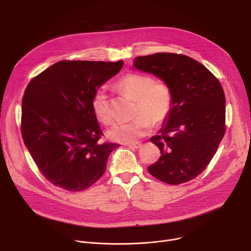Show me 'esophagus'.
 <instances>
[{
  "mask_svg": "<svg viewBox=\"0 0 251 251\" xmlns=\"http://www.w3.org/2000/svg\"><path fill=\"white\" fill-rule=\"evenodd\" d=\"M128 147L132 148V149H139L142 147V144L141 143H132V144H129Z\"/></svg>",
  "mask_w": 251,
  "mask_h": 251,
  "instance_id": "34e87169",
  "label": "esophagus"
}]
</instances>
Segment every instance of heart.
Masks as SVG:
<instances>
[{
  "mask_svg": "<svg viewBox=\"0 0 251 251\" xmlns=\"http://www.w3.org/2000/svg\"><path fill=\"white\" fill-rule=\"evenodd\" d=\"M117 87L136 100V118L130 122L113 125L107 131L110 140L122 143L134 142L149 134L153 121L160 123L168 116L172 106V92L166 83L155 82L149 75L128 74L118 80ZM92 109L100 122L111 123L113 115L108 96L103 88L93 94Z\"/></svg>",
  "mask_w": 251,
  "mask_h": 251,
  "instance_id": "obj_1",
  "label": "heart"
}]
</instances>
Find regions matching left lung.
<instances>
[{
	"label": "left lung",
	"instance_id": "left-lung-1",
	"mask_svg": "<svg viewBox=\"0 0 251 251\" xmlns=\"http://www.w3.org/2000/svg\"><path fill=\"white\" fill-rule=\"evenodd\" d=\"M133 65L163 80L172 92L170 112L150 139L162 156L148 171L170 185L189 182L206 168L224 138V89L205 66L187 55L159 52L135 57Z\"/></svg>",
	"mask_w": 251,
	"mask_h": 251
}]
</instances>
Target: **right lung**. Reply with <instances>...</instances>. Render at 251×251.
Here are the masks:
<instances>
[{"label":"right lung","instance_id":"obj_1","mask_svg":"<svg viewBox=\"0 0 251 251\" xmlns=\"http://www.w3.org/2000/svg\"><path fill=\"white\" fill-rule=\"evenodd\" d=\"M123 64V60H61L26 86L22 103L23 139L52 185L79 192L104 174L107 160L119 144L99 141L102 131L92 97Z\"/></svg>","mask_w":251,"mask_h":251}]
</instances>
